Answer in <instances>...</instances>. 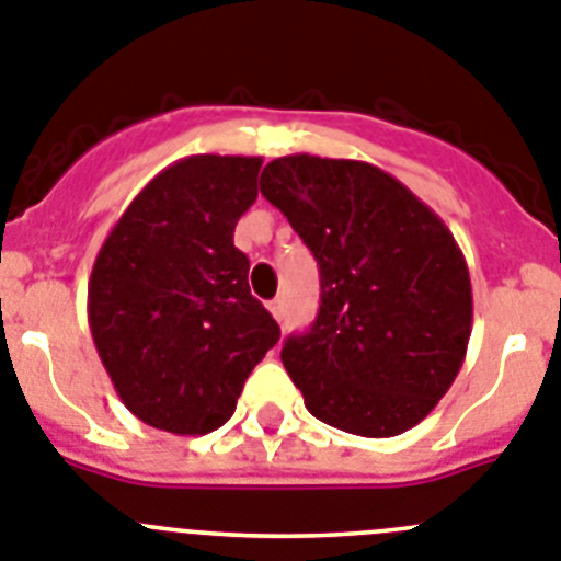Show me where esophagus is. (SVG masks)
Instances as JSON below:
<instances>
[{
    "label": "esophagus",
    "mask_w": 561,
    "mask_h": 561,
    "mask_svg": "<svg viewBox=\"0 0 561 561\" xmlns=\"http://www.w3.org/2000/svg\"><path fill=\"white\" fill-rule=\"evenodd\" d=\"M268 310H271V316L276 318V321H282V318H285V301H282V299L268 301Z\"/></svg>",
    "instance_id": "1"
}]
</instances>
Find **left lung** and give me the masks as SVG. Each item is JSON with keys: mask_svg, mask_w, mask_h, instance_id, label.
<instances>
[{"mask_svg": "<svg viewBox=\"0 0 561 561\" xmlns=\"http://www.w3.org/2000/svg\"><path fill=\"white\" fill-rule=\"evenodd\" d=\"M260 190L321 271L316 321L282 350L307 411L366 438L411 431L450 391L472 332L453 231L368 161L282 156Z\"/></svg>", "mask_w": 561, "mask_h": 561, "instance_id": "left-lung-1", "label": "left lung"}]
</instances>
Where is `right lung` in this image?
Returning <instances> with one entry per match:
<instances>
[{"mask_svg": "<svg viewBox=\"0 0 561 561\" xmlns=\"http://www.w3.org/2000/svg\"><path fill=\"white\" fill-rule=\"evenodd\" d=\"M260 168V156H186L142 186L100 245L89 327L119 400L145 425L201 436L229 422L279 341L234 245Z\"/></svg>", "mask_w": 561, "mask_h": 561, "instance_id": "add662e5", "label": "right lung"}]
</instances>
